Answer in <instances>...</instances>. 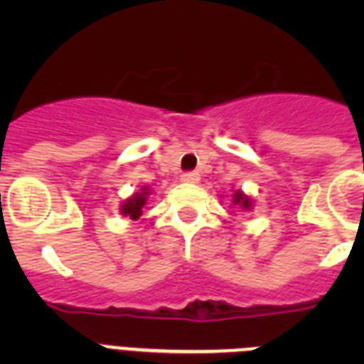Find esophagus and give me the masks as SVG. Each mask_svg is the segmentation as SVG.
Segmentation results:
<instances>
[{
    "label": "esophagus",
    "instance_id": "esophagus-1",
    "mask_svg": "<svg viewBox=\"0 0 364 364\" xmlns=\"http://www.w3.org/2000/svg\"><path fill=\"white\" fill-rule=\"evenodd\" d=\"M198 180H200V175L197 171H186L182 175V182H188V184H197Z\"/></svg>",
    "mask_w": 364,
    "mask_h": 364
}]
</instances>
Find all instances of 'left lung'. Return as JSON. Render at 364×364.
<instances>
[{
  "instance_id": "1",
  "label": "left lung",
  "mask_w": 364,
  "mask_h": 364,
  "mask_svg": "<svg viewBox=\"0 0 364 364\" xmlns=\"http://www.w3.org/2000/svg\"><path fill=\"white\" fill-rule=\"evenodd\" d=\"M233 204L240 205L242 210H250V208H252V200H250V197L242 195V191H235Z\"/></svg>"
}]
</instances>
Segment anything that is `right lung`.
I'll list each match as a JSON object with an SVG mask.
<instances>
[{"label": "right lung", "mask_w": 364, "mask_h": 364, "mask_svg": "<svg viewBox=\"0 0 364 364\" xmlns=\"http://www.w3.org/2000/svg\"><path fill=\"white\" fill-rule=\"evenodd\" d=\"M147 195H149V191L144 188L142 193H136V195H133L131 198H127V200L124 202V205H122V215L136 220V218L142 215V208L146 205Z\"/></svg>", "instance_id": "1"}]
</instances>
